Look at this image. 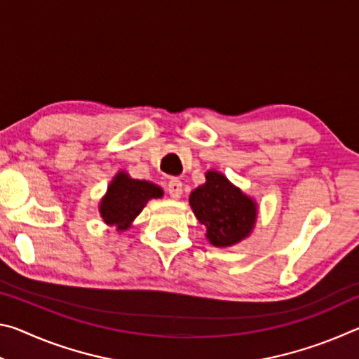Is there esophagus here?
Returning <instances> with one entry per match:
<instances>
[{"label": "esophagus", "instance_id": "obj_1", "mask_svg": "<svg viewBox=\"0 0 359 359\" xmlns=\"http://www.w3.org/2000/svg\"><path fill=\"white\" fill-rule=\"evenodd\" d=\"M166 190L169 193V196L174 199H179L182 196V182L179 179H171L168 182Z\"/></svg>", "mask_w": 359, "mask_h": 359}]
</instances>
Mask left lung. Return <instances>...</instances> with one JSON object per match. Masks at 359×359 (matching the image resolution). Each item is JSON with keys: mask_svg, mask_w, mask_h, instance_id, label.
<instances>
[{"mask_svg": "<svg viewBox=\"0 0 359 359\" xmlns=\"http://www.w3.org/2000/svg\"><path fill=\"white\" fill-rule=\"evenodd\" d=\"M190 208L214 247H231L247 239L258 218L257 201L215 169H209L204 184L191 191Z\"/></svg>", "mask_w": 359, "mask_h": 359, "instance_id": "8db88e82", "label": "left lung"}]
</instances>
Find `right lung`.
<instances>
[{
    "label": "right lung",
    "instance_id": "obj_1",
    "mask_svg": "<svg viewBox=\"0 0 359 359\" xmlns=\"http://www.w3.org/2000/svg\"><path fill=\"white\" fill-rule=\"evenodd\" d=\"M156 198H163L160 187L149 180L133 179L128 172L118 171L101 198L98 210L107 226H115L121 233L130 229L150 199Z\"/></svg>",
    "mask_w": 359,
    "mask_h": 359
}]
</instances>
